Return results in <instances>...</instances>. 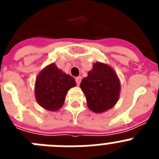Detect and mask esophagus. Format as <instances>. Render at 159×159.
Returning a JSON list of instances; mask_svg holds the SVG:
<instances>
[{
  "mask_svg": "<svg viewBox=\"0 0 159 159\" xmlns=\"http://www.w3.org/2000/svg\"><path fill=\"white\" fill-rule=\"evenodd\" d=\"M75 82H76V84H77V85H80V82H81V77L80 76H78V77H76V78H75Z\"/></svg>",
  "mask_w": 159,
  "mask_h": 159,
  "instance_id": "1",
  "label": "esophagus"
}]
</instances>
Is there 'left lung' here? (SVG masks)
<instances>
[{
    "label": "left lung",
    "mask_w": 159,
    "mask_h": 159,
    "mask_svg": "<svg viewBox=\"0 0 159 159\" xmlns=\"http://www.w3.org/2000/svg\"><path fill=\"white\" fill-rule=\"evenodd\" d=\"M90 110L102 113L116 104L120 93V81L108 64L96 62L80 85Z\"/></svg>",
    "instance_id": "obj_1"
}]
</instances>
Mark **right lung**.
Here are the masks:
<instances>
[{"label": "right lung", "instance_id": "1", "mask_svg": "<svg viewBox=\"0 0 159 159\" xmlns=\"http://www.w3.org/2000/svg\"><path fill=\"white\" fill-rule=\"evenodd\" d=\"M75 85L73 77L64 73L52 63L46 66L36 77V99L45 110L57 111L63 107L67 91Z\"/></svg>", "mask_w": 159, "mask_h": 159}]
</instances>
